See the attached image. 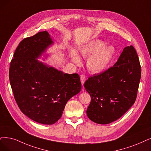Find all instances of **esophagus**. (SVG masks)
Returning a JSON list of instances; mask_svg holds the SVG:
<instances>
[{
  "label": "esophagus",
  "instance_id": "1",
  "mask_svg": "<svg viewBox=\"0 0 151 151\" xmlns=\"http://www.w3.org/2000/svg\"><path fill=\"white\" fill-rule=\"evenodd\" d=\"M80 80H81V82L82 83V85H83L85 83V81H86V77L84 75H80Z\"/></svg>",
  "mask_w": 151,
  "mask_h": 151
}]
</instances>
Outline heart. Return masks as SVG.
<instances>
[{
	"label": "heart",
	"mask_w": 151,
	"mask_h": 151,
	"mask_svg": "<svg viewBox=\"0 0 151 151\" xmlns=\"http://www.w3.org/2000/svg\"><path fill=\"white\" fill-rule=\"evenodd\" d=\"M79 52L83 57H88L86 61L88 70L98 73L108 68L114 57L116 48L113 45H106L102 40L94 39L81 45ZM70 57L75 63L80 64V58L74 50H71Z\"/></svg>",
	"instance_id": "obj_1"
}]
</instances>
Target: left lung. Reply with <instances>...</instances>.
<instances>
[{"label":"left lung","mask_w":151,"mask_h":151,"mask_svg":"<svg viewBox=\"0 0 151 151\" xmlns=\"http://www.w3.org/2000/svg\"><path fill=\"white\" fill-rule=\"evenodd\" d=\"M141 75L136 50L132 45L125 47L113 66L85 81L84 87L91 98L88 118L100 124L120 118L136 101Z\"/></svg>","instance_id":"left-lung-1"}]
</instances>
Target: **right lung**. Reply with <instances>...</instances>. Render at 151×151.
<instances>
[{
  "label": "right lung",
  "instance_id": "add662e5",
  "mask_svg": "<svg viewBox=\"0 0 151 151\" xmlns=\"http://www.w3.org/2000/svg\"><path fill=\"white\" fill-rule=\"evenodd\" d=\"M54 44L47 31L24 39L10 62L9 80L15 101L28 118L43 124H53L62 116L68 100L81 90L80 76L42 62ZM44 59V58H43Z\"/></svg>",
  "mask_w": 151,
  "mask_h": 151
}]
</instances>
